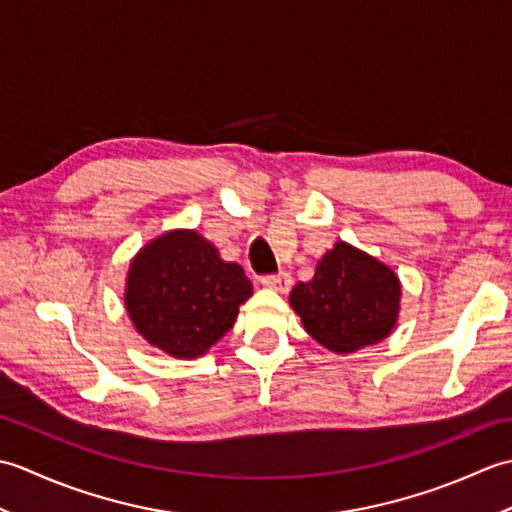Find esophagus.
Returning a JSON list of instances; mask_svg holds the SVG:
<instances>
[{"label":"esophagus","instance_id":"1","mask_svg":"<svg viewBox=\"0 0 512 512\" xmlns=\"http://www.w3.org/2000/svg\"><path fill=\"white\" fill-rule=\"evenodd\" d=\"M262 284L270 290L277 292H288L292 288V277L288 273H277V275H266L262 277Z\"/></svg>","mask_w":512,"mask_h":512}]
</instances>
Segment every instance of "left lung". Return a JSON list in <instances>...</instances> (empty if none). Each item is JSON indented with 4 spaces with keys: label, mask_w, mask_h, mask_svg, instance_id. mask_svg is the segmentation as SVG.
Wrapping results in <instances>:
<instances>
[{
    "label": "left lung",
    "mask_w": 512,
    "mask_h": 512,
    "mask_svg": "<svg viewBox=\"0 0 512 512\" xmlns=\"http://www.w3.org/2000/svg\"><path fill=\"white\" fill-rule=\"evenodd\" d=\"M290 306L314 341L336 354L376 345L396 328L400 279L347 242H336L317 264L310 281L290 292Z\"/></svg>",
    "instance_id": "8db88e82"
}]
</instances>
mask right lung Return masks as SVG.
Segmentation results:
<instances>
[{"instance_id": "right-lung-1", "label": "right lung", "mask_w": 512, "mask_h": 512, "mask_svg": "<svg viewBox=\"0 0 512 512\" xmlns=\"http://www.w3.org/2000/svg\"><path fill=\"white\" fill-rule=\"evenodd\" d=\"M253 295L244 268L224 262L198 231H167L129 264L125 308L134 328L158 350L198 358L233 328Z\"/></svg>"}]
</instances>
